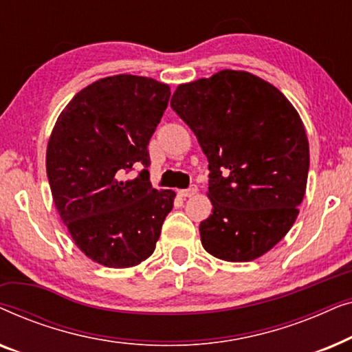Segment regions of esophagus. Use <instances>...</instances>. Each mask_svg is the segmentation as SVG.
Listing matches in <instances>:
<instances>
[{
  "instance_id": "34e87169",
  "label": "esophagus",
  "mask_w": 352,
  "mask_h": 352,
  "mask_svg": "<svg viewBox=\"0 0 352 352\" xmlns=\"http://www.w3.org/2000/svg\"><path fill=\"white\" fill-rule=\"evenodd\" d=\"M197 192H199V187H197L195 184H192V186L189 187V189H182V190H179V195L184 197V199H186V197H194V195L197 194Z\"/></svg>"
}]
</instances>
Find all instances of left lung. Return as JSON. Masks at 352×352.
Wrapping results in <instances>:
<instances>
[{
    "label": "left lung",
    "instance_id": "1",
    "mask_svg": "<svg viewBox=\"0 0 352 352\" xmlns=\"http://www.w3.org/2000/svg\"><path fill=\"white\" fill-rule=\"evenodd\" d=\"M171 107L208 158L213 210L199 228L204 248L230 263L263 256L305 199L309 142L300 113L266 80L229 69L179 85Z\"/></svg>",
    "mask_w": 352,
    "mask_h": 352
}]
</instances>
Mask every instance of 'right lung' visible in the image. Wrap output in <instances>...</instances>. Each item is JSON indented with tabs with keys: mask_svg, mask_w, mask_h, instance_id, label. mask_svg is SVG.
Returning a JSON list of instances; mask_svg holds the SVG:
<instances>
[{
	"mask_svg": "<svg viewBox=\"0 0 352 352\" xmlns=\"http://www.w3.org/2000/svg\"><path fill=\"white\" fill-rule=\"evenodd\" d=\"M170 86L113 75L65 105L47 141L52 200L76 247L94 263L123 269L155 250L176 194L148 181V141L170 100ZM144 170L136 178L126 175Z\"/></svg>",
	"mask_w": 352,
	"mask_h": 352,
	"instance_id": "obj_1",
	"label": "right lung"
}]
</instances>
